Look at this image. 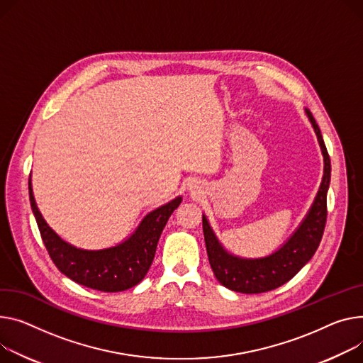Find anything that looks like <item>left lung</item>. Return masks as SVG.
Returning <instances> with one entry per match:
<instances>
[{"instance_id": "obj_1", "label": "left lung", "mask_w": 363, "mask_h": 363, "mask_svg": "<svg viewBox=\"0 0 363 363\" xmlns=\"http://www.w3.org/2000/svg\"><path fill=\"white\" fill-rule=\"evenodd\" d=\"M317 134L324 157V175L311 208L296 230L273 254L261 258H244L230 254L217 239L206 214L203 232L211 270L220 284L240 294H262L273 291L291 280L315 254L327 222V191L331 178V163L318 124L309 109H305Z\"/></svg>"}]
</instances>
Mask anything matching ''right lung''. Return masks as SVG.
<instances>
[{"label": "right lung", "instance_id": "obj_1", "mask_svg": "<svg viewBox=\"0 0 363 363\" xmlns=\"http://www.w3.org/2000/svg\"><path fill=\"white\" fill-rule=\"evenodd\" d=\"M29 197L43 244L58 270L76 283L101 292H123L144 279L155 258L162 230L182 201V197H177L144 216L133 235L115 247L83 250L65 242L46 223L35 201L32 179Z\"/></svg>", "mask_w": 363, "mask_h": 363}]
</instances>
